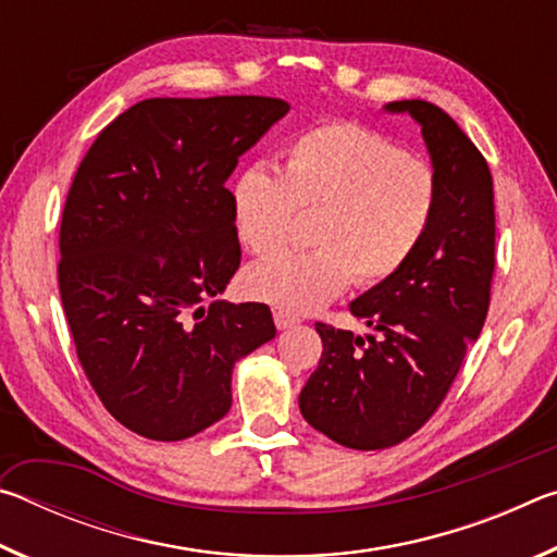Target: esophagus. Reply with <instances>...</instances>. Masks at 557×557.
I'll use <instances>...</instances> for the list:
<instances>
[{
  "label": "esophagus",
  "mask_w": 557,
  "mask_h": 557,
  "mask_svg": "<svg viewBox=\"0 0 557 557\" xmlns=\"http://www.w3.org/2000/svg\"><path fill=\"white\" fill-rule=\"evenodd\" d=\"M275 324L277 329H292L295 324H299V319L289 312H282V309H275Z\"/></svg>",
  "instance_id": "34e87169"
}]
</instances>
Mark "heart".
Masks as SVG:
<instances>
[{
  "mask_svg": "<svg viewBox=\"0 0 557 557\" xmlns=\"http://www.w3.org/2000/svg\"><path fill=\"white\" fill-rule=\"evenodd\" d=\"M280 174L243 169L231 188L235 233L256 256L287 243L297 213L312 215V250L280 252L248 268L245 292L282 312H312L348 282L373 287L408 265L440 203L435 169L381 132L319 122L285 147Z\"/></svg>",
  "mask_w": 557,
  "mask_h": 557,
  "instance_id": "1",
  "label": "heart"
}]
</instances>
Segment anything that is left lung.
Listing matches in <instances>:
<instances>
[{"mask_svg":"<svg viewBox=\"0 0 557 557\" xmlns=\"http://www.w3.org/2000/svg\"><path fill=\"white\" fill-rule=\"evenodd\" d=\"M385 110L408 112L422 127L440 203L408 265L351 301V314L379 336L317 322L324 351L299 410L351 449L398 445L435 414L482 334L496 262L494 182L482 152L428 100H395Z\"/></svg>","mask_w":557,"mask_h":557,"instance_id":"left-lung-1","label":"left lung"}]
</instances>
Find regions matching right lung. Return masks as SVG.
I'll use <instances>...</instances> for the list:
<instances>
[{
    "label": "right lung",
    "instance_id": "obj_1",
    "mask_svg": "<svg viewBox=\"0 0 557 557\" xmlns=\"http://www.w3.org/2000/svg\"><path fill=\"white\" fill-rule=\"evenodd\" d=\"M280 98H149L100 132L61 219L59 289L78 361L108 412L176 442L231 410L235 361L275 336L260 301L221 295L240 265L231 191L238 157Z\"/></svg>",
    "mask_w": 557,
    "mask_h": 557
}]
</instances>
